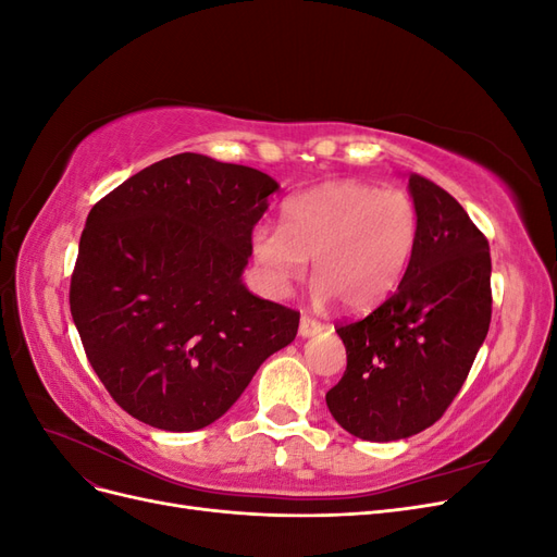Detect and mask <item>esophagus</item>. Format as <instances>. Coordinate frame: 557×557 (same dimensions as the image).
<instances>
[{
    "label": "esophagus",
    "mask_w": 557,
    "mask_h": 557,
    "mask_svg": "<svg viewBox=\"0 0 557 557\" xmlns=\"http://www.w3.org/2000/svg\"><path fill=\"white\" fill-rule=\"evenodd\" d=\"M323 330H325V325L318 323L315 318H311V315H301L299 318V336H313V334L323 332Z\"/></svg>",
    "instance_id": "esophagus-1"
}]
</instances>
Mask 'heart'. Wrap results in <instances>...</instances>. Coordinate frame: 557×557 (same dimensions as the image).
Returning a JSON list of instances; mask_svg holds the SVG:
<instances>
[{"instance_id":"1","label":"heart","mask_w":557,"mask_h":557,"mask_svg":"<svg viewBox=\"0 0 557 557\" xmlns=\"http://www.w3.org/2000/svg\"><path fill=\"white\" fill-rule=\"evenodd\" d=\"M418 234L420 215L409 193L336 181L285 201L283 225H256L250 252L272 297L288 295L313 258L318 305L342 297L350 309H369L401 283Z\"/></svg>"}]
</instances>
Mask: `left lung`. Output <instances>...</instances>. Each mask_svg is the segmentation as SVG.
Masks as SVG:
<instances>
[{"label":"left lung","mask_w":557,"mask_h":557,"mask_svg":"<svg viewBox=\"0 0 557 557\" xmlns=\"http://www.w3.org/2000/svg\"><path fill=\"white\" fill-rule=\"evenodd\" d=\"M420 234L397 290L356 323L336 327L346 372L325 395L346 432L397 442L444 416L491 327V248L440 185L411 174Z\"/></svg>","instance_id":"left-lung-1"}]
</instances>
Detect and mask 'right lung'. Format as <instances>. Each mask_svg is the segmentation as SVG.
I'll return each instance as SVG.
<instances>
[{"label": "right lung", "mask_w": 557, "mask_h": 557, "mask_svg": "<svg viewBox=\"0 0 557 557\" xmlns=\"http://www.w3.org/2000/svg\"><path fill=\"white\" fill-rule=\"evenodd\" d=\"M278 183L181 153L99 199L81 234L70 305L83 348L129 416L166 432L211 425L299 313L252 295L250 234Z\"/></svg>", "instance_id": "right-lung-1"}]
</instances>
